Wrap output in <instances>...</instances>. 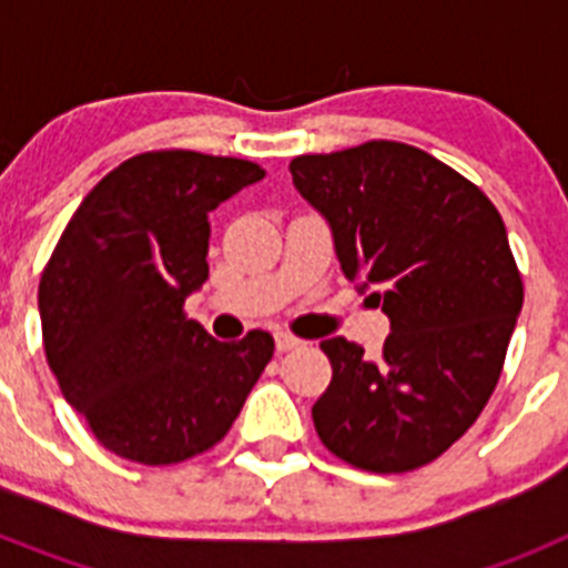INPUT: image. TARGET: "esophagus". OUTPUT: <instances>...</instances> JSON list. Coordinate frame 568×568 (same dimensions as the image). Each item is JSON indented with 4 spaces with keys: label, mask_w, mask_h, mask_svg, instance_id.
Listing matches in <instances>:
<instances>
[{
    "label": "esophagus",
    "mask_w": 568,
    "mask_h": 568,
    "mask_svg": "<svg viewBox=\"0 0 568 568\" xmlns=\"http://www.w3.org/2000/svg\"><path fill=\"white\" fill-rule=\"evenodd\" d=\"M301 344H304V341L295 338V335H290V333H278V335H275V346H278L281 353H287V349H295V346H301Z\"/></svg>",
    "instance_id": "esophagus-1"
}]
</instances>
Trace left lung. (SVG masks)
Segmentation results:
<instances>
[{
    "label": "left lung",
    "mask_w": 568,
    "mask_h": 568,
    "mask_svg": "<svg viewBox=\"0 0 568 568\" xmlns=\"http://www.w3.org/2000/svg\"><path fill=\"white\" fill-rule=\"evenodd\" d=\"M298 193L333 227L346 278L373 290L393 333L381 358L327 338L315 433L335 458L381 475L444 455L484 413L524 307L504 219L478 184L404 142L295 155Z\"/></svg>",
    "instance_id": "8db88e82"
}]
</instances>
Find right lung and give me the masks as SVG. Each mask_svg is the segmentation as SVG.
Here are the masks:
<instances>
[{
  "label": "right lung",
  "mask_w": 568,
  "mask_h": 568,
  "mask_svg": "<svg viewBox=\"0 0 568 568\" xmlns=\"http://www.w3.org/2000/svg\"><path fill=\"white\" fill-rule=\"evenodd\" d=\"M258 179L264 168L235 155L148 150L84 195L50 253L44 355L119 458L170 466L207 453L273 358L264 329L224 344L184 313L210 273V210Z\"/></svg>",
  "instance_id": "1"
}]
</instances>
